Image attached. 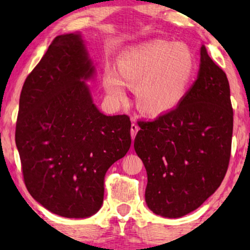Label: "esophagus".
Masks as SVG:
<instances>
[{
    "instance_id": "34e87169",
    "label": "esophagus",
    "mask_w": 250,
    "mask_h": 250,
    "mask_svg": "<svg viewBox=\"0 0 250 250\" xmlns=\"http://www.w3.org/2000/svg\"><path fill=\"white\" fill-rule=\"evenodd\" d=\"M138 131H139V126H138V124H136V123H132V125H131V135H132V139L135 138V135H136V133H138Z\"/></svg>"
}]
</instances>
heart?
<instances>
[{
  "label": "heart",
  "instance_id": "obj_1",
  "mask_svg": "<svg viewBox=\"0 0 250 250\" xmlns=\"http://www.w3.org/2000/svg\"><path fill=\"white\" fill-rule=\"evenodd\" d=\"M118 69L127 83L136 85L139 107L148 114H162L172 110L186 97L196 60L184 44L156 40L123 53ZM104 85L112 97L125 95L124 82L115 70L107 71Z\"/></svg>",
  "mask_w": 250,
  "mask_h": 250
}]
</instances>
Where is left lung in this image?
Here are the masks:
<instances>
[{"label": "left lung", "mask_w": 250, "mask_h": 250, "mask_svg": "<svg viewBox=\"0 0 250 250\" xmlns=\"http://www.w3.org/2000/svg\"><path fill=\"white\" fill-rule=\"evenodd\" d=\"M138 124L134 149L148 175V207L169 218L197 209L227 174L233 131L228 77L206 46L198 78L179 105Z\"/></svg>", "instance_id": "1"}]
</instances>
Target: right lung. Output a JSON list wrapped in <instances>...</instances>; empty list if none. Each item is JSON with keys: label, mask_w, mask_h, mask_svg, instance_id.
I'll use <instances>...</instances> for the list:
<instances>
[{"label": "right lung", "mask_w": 250, "mask_h": 250, "mask_svg": "<svg viewBox=\"0 0 250 250\" xmlns=\"http://www.w3.org/2000/svg\"><path fill=\"white\" fill-rule=\"evenodd\" d=\"M93 71L78 34L57 36L20 93L16 145L23 182L63 217L100 209L105 173L131 146L128 116H105L92 102L84 81Z\"/></svg>", "instance_id": "right-lung-1"}]
</instances>
